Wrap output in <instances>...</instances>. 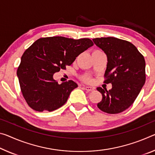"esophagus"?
I'll use <instances>...</instances> for the list:
<instances>
[{
    "instance_id": "34e87169",
    "label": "esophagus",
    "mask_w": 155,
    "mask_h": 155,
    "mask_svg": "<svg viewBox=\"0 0 155 155\" xmlns=\"http://www.w3.org/2000/svg\"><path fill=\"white\" fill-rule=\"evenodd\" d=\"M84 88H85V90L88 91V92H91V91H93L94 90V87H90V86H84Z\"/></svg>"
}]
</instances>
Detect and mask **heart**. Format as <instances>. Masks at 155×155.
<instances>
[{"label":"heart","mask_w":155,"mask_h":155,"mask_svg":"<svg viewBox=\"0 0 155 155\" xmlns=\"http://www.w3.org/2000/svg\"><path fill=\"white\" fill-rule=\"evenodd\" d=\"M83 80H85V81H91V79H90V77H83Z\"/></svg>","instance_id":"heart-1"}]
</instances>
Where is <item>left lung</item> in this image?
<instances>
[{
    "label": "left lung",
    "mask_w": 155,
    "mask_h": 155,
    "mask_svg": "<svg viewBox=\"0 0 155 155\" xmlns=\"http://www.w3.org/2000/svg\"><path fill=\"white\" fill-rule=\"evenodd\" d=\"M107 58L104 83H111L112 89L97 90L102 100L97 106L108 114H117L133 104L146 81V62L143 56L133 44L114 37L92 39Z\"/></svg>",
    "instance_id": "8db88e82"
}]
</instances>
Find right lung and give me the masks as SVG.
<instances>
[{"mask_svg": "<svg viewBox=\"0 0 155 155\" xmlns=\"http://www.w3.org/2000/svg\"><path fill=\"white\" fill-rule=\"evenodd\" d=\"M93 45L89 38L52 36L38 39L25 51L17 77L29 106L38 112H51L63 106L78 85L72 80L58 84L54 74L70 65Z\"/></svg>", "mask_w": 155, "mask_h": 155, "instance_id": "right-lung-1", "label": "right lung"}]
</instances>
